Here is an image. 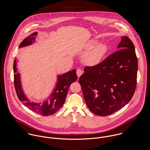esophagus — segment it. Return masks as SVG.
I'll return each mask as SVG.
<instances>
[{
	"instance_id": "34e87169",
	"label": "esophagus",
	"mask_w": 150,
	"mask_h": 150,
	"mask_svg": "<svg viewBox=\"0 0 150 150\" xmlns=\"http://www.w3.org/2000/svg\"><path fill=\"white\" fill-rule=\"evenodd\" d=\"M76 73H77V75L78 77L79 78V77L83 74V72L82 70H81V69H78V70H77V71H76Z\"/></svg>"
}]
</instances>
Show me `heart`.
Listing matches in <instances>:
<instances>
[{"label": "heart", "mask_w": 150, "mask_h": 150, "mask_svg": "<svg viewBox=\"0 0 150 150\" xmlns=\"http://www.w3.org/2000/svg\"><path fill=\"white\" fill-rule=\"evenodd\" d=\"M97 43L96 40H91L86 45V50L88 51L84 55L83 60L90 66L99 64L107 53V46L103 43H99L96 46Z\"/></svg>", "instance_id": "b5f03b06"}]
</instances>
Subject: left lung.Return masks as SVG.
Wrapping results in <instances>:
<instances>
[{
    "label": "left lung",
    "mask_w": 150,
    "mask_h": 150,
    "mask_svg": "<svg viewBox=\"0 0 150 150\" xmlns=\"http://www.w3.org/2000/svg\"><path fill=\"white\" fill-rule=\"evenodd\" d=\"M118 51L99 64L86 66L79 79L84 99L95 114L107 116L125 106L134 93L138 69L134 44L121 38Z\"/></svg>",
    "instance_id": "left-lung-1"
}]
</instances>
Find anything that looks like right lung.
I'll use <instances>...</instances> for the list:
<instances>
[{"mask_svg":"<svg viewBox=\"0 0 150 150\" xmlns=\"http://www.w3.org/2000/svg\"><path fill=\"white\" fill-rule=\"evenodd\" d=\"M38 32H35L26 38L20 44L19 48L24 47L35 42ZM14 83L19 100L23 105L32 111L43 116H48L57 112L64 104L70 86L77 79L76 69L57 76V81L51 94L42 103L30 102L26 96L22 88L20 74L17 68V59L13 64Z\"/></svg>","mask_w":150,"mask_h":150,"instance_id":"add662e5","label":"right lung"}]
</instances>
